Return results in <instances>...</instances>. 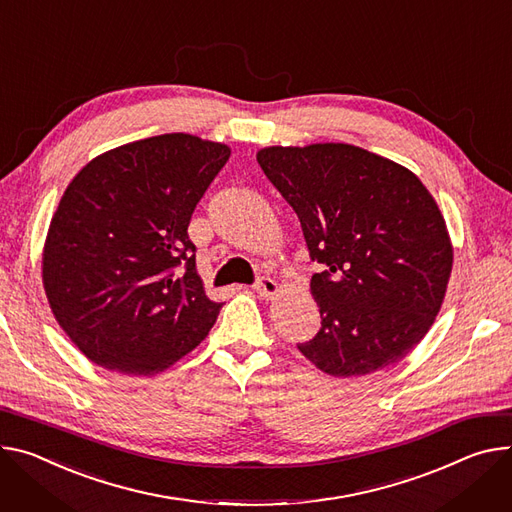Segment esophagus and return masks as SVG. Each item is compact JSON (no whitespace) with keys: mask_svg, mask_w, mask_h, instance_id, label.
I'll return each mask as SVG.
<instances>
[{"mask_svg":"<svg viewBox=\"0 0 512 512\" xmlns=\"http://www.w3.org/2000/svg\"><path fill=\"white\" fill-rule=\"evenodd\" d=\"M253 288H255L257 294H261L263 298H273L277 292H280V286H277V282L271 280L269 275L257 277V282L253 284Z\"/></svg>","mask_w":512,"mask_h":512,"instance_id":"esophagus-1","label":"esophagus"}]
</instances>
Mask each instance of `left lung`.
Returning a JSON list of instances; mask_svg holds the SVG:
<instances>
[{
  "label": "left lung",
  "instance_id": "8db88e82",
  "mask_svg": "<svg viewBox=\"0 0 512 512\" xmlns=\"http://www.w3.org/2000/svg\"><path fill=\"white\" fill-rule=\"evenodd\" d=\"M294 208L310 259L320 331L298 349L324 374L365 376L404 359L431 329L453 249L429 190L406 167L324 143L257 153Z\"/></svg>",
  "mask_w": 512,
  "mask_h": 512
}]
</instances>
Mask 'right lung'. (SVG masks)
Masks as SVG:
<instances>
[{"label": "right lung", "mask_w": 512, "mask_h": 512, "mask_svg": "<svg viewBox=\"0 0 512 512\" xmlns=\"http://www.w3.org/2000/svg\"><path fill=\"white\" fill-rule=\"evenodd\" d=\"M228 157L226 145L173 132L112 149L69 183L42 284L87 359L155 376L204 341L222 304L204 292L188 226Z\"/></svg>", "instance_id": "1"}]
</instances>
